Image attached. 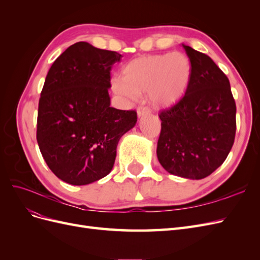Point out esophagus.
Wrapping results in <instances>:
<instances>
[{"label": "esophagus", "instance_id": "esophagus-1", "mask_svg": "<svg viewBox=\"0 0 260 260\" xmlns=\"http://www.w3.org/2000/svg\"><path fill=\"white\" fill-rule=\"evenodd\" d=\"M137 112H138V116L139 117H142V116L151 114V109H149L146 106H140V107H138V111Z\"/></svg>", "mask_w": 260, "mask_h": 260}]
</instances>
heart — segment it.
I'll return each instance as SVG.
<instances>
[{
	"label": "heart",
	"mask_w": 260,
	"mask_h": 260,
	"mask_svg": "<svg viewBox=\"0 0 260 260\" xmlns=\"http://www.w3.org/2000/svg\"><path fill=\"white\" fill-rule=\"evenodd\" d=\"M191 77L192 65L185 54H156L130 60L122 69V79L117 78L112 86L127 99L148 91L153 105L168 107L184 96Z\"/></svg>",
	"instance_id": "obj_1"
}]
</instances>
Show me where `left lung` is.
I'll list each match as a JSON object with an SVG mask.
<instances>
[{
    "label": "left lung",
    "instance_id": "8db88e82",
    "mask_svg": "<svg viewBox=\"0 0 260 260\" xmlns=\"http://www.w3.org/2000/svg\"><path fill=\"white\" fill-rule=\"evenodd\" d=\"M192 65L188 88L159 113L157 157L170 174L203 179L221 166L234 143L237 106L230 82L208 55L184 45Z\"/></svg>",
    "mask_w": 260,
    "mask_h": 260
}]
</instances>
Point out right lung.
Segmentation results:
<instances>
[{
    "label": "right lung",
    "instance_id": "obj_1",
    "mask_svg": "<svg viewBox=\"0 0 260 260\" xmlns=\"http://www.w3.org/2000/svg\"><path fill=\"white\" fill-rule=\"evenodd\" d=\"M121 55L77 42L53 62L39 100L37 141L53 174L73 185L107 176L136 111L111 107V69Z\"/></svg>",
    "mask_w": 260,
    "mask_h": 260
}]
</instances>
